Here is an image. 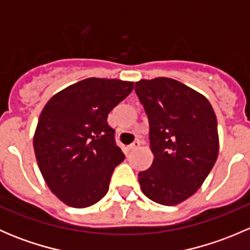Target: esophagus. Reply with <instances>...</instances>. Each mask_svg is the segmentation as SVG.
<instances>
[{"instance_id": "34e87169", "label": "esophagus", "mask_w": 250, "mask_h": 250, "mask_svg": "<svg viewBox=\"0 0 250 250\" xmlns=\"http://www.w3.org/2000/svg\"><path fill=\"white\" fill-rule=\"evenodd\" d=\"M139 146H140L139 141H134V143L130 144V145L128 146V150H130V151H132V150H137V148L139 147Z\"/></svg>"}]
</instances>
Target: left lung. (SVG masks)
<instances>
[{
	"label": "left lung",
	"mask_w": 250,
	"mask_h": 250,
	"mask_svg": "<svg viewBox=\"0 0 250 250\" xmlns=\"http://www.w3.org/2000/svg\"><path fill=\"white\" fill-rule=\"evenodd\" d=\"M148 118L153 162L138 174L141 191L156 203L175 206L193 195L219 153L216 116L201 93L167 77L135 82Z\"/></svg>",
	"instance_id": "left-lung-1"
}]
</instances>
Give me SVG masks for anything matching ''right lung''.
Here are the masks:
<instances>
[{
    "label": "right lung",
    "mask_w": 250,
    "mask_h": 250,
    "mask_svg": "<svg viewBox=\"0 0 250 250\" xmlns=\"http://www.w3.org/2000/svg\"><path fill=\"white\" fill-rule=\"evenodd\" d=\"M133 87L115 78H85L53 95L43 107L35 155L48 188L62 202L85 208L107 193L113 169L125 160L107 116Z\"/></svg>",
    "instance_id": "1"
}]
</instances>
